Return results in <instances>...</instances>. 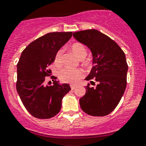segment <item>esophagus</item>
Masks as SVG:
<instances>
[{"instance_id": "esophagus-1", "label": "esophagus", "mask_w": 146, "mask_h": 146, "mask_svg": "<svg viewBox=\"0 0 146 146\" xmlns=\"http://www.w3.org/2000/svg\"><path fill=\"white\" fill-rule=\"evenodd\" d=\"M76 86H74V85H70V88L72 90H73V89H76Z\"/></svg>"}]
</instances>
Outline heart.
<instances>
[{"instance_id": "b5f03b06", "label": "heart", "mask_w": 146, "mask_h": 146, "mask_svg": "<svg viewBox=\"0 0 146 146\" xmlns=\"http://www.w3.org/2000/svg\"><path fill=\"white\" fill-rule=\"evenodd\" d=\"M71 50L80 59H82L86 54V49L84 45L81 43H74L72 44ZM62 55H63V50L61 49H59L55 53L54 57V64L57 66H60L61 65ZM83 76H84V73L81 70L65 68L60 71L59 78L60 81L63 82L75 84L83 77Z\"/></svg>"}]
</instances>
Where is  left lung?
Listing matches in <instances>:
<instances>
[{"label": "left lung", "instance_id": "8db88e82", "mask_svg": "<svg viewBox=\"0 0 146 146\" xmlns=\"http://www.w3.org/2000/svg\"><path fill=\"white\" fill-rule=\"evenodd\" d=\"M78 42L86 44L92 51L94 66L86 78L96 88L86 87V94L80 99L85 113L103 117L112 112L119 104L127 87L128 70L124 52L111 38L96 29L73 33Z\"/></svg>", "mask_w": 146, "mask_h": 146}]
</instances>
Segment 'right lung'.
Instances as JSON below:
<instances>
[{
  "mask_svg": "<svg viewBox=\"0 0 146 146\" xmlns=\"http://www.w3.org/2000/svg\"><path fill=\"white\" fill-rule=\"evenodd\" d=\"M73 33H50L31 42L22 52L17 64V90L24 107L31 115L49 119L59 113L62 98L70 90L69 84L60 85L53 79V86L44 85L50 76L48 66L55 53L68 42Z\"/></svg>",
  "mask_w": 146,
  "mask_h": 146,
  "instance_id": "add662e5",
  "label": "right lung"
}]
</instances>
